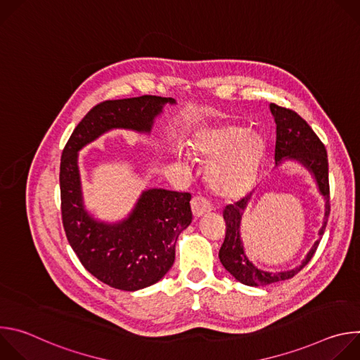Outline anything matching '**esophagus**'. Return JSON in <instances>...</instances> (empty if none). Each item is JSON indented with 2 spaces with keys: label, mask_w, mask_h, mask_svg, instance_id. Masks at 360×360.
Here are the masks:
<instances>
[{
  "label": "esophagus",
  "mask_w": 360,
  "mask_h": 360,
  "mask_svg": "<svg viewBox=\"0 0 360 360\" xmlns=\"http://www.w3.org/2000/svg\"><path fill=\"white\" fill-rule=\"evenodd\" d=\"M191 208H192L193 217L200 218L203 214H208L212 211V205L210 203V200L207 198L198 195V196H193V199L191 202Z\"/></svg>",
  "instance_id": "1"
}]
</instances>
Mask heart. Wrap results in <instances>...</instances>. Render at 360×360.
<instances>
[{"label": "heart", "instance_id": "obj_1", "mask_svg": "<svg viewBox=\"0 0 360 360\" xmlns=\"http://www.w3.org/2000/svg\"><path fill=\"white\" fill-rule=\"evenodd\" d=\"M191 146L196 157L212 162L208 181L219 196L238 199L253 188L265 152L259 132L236 125L203 128L193 135ZM174 153L178 158L185 157L181 145L174 146Z\"/></svg>", "mask_w": 360, "mask_h": 360}]
</instances>
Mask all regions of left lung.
Wrapping results in <instances>:
<instances>
[{"instance_id": "8db88e82", "label": "left lung", "mask_w": 360, "mask_h": 360, "mask_svg": "<svg viewBox=\"0 0 360 360\" xmlns=\"http://www.w3.org/2000/svg\"><path fill=\"white\" fill-rule=\"evenodd\" d=\"M269 108L276 124L275 168L283 164L285 161H296L312 174L318 185L319 193L323 196L325 200V217L322 228L319 229V236L322 238L330 212L328 155L325 145L321 142L314 129L295 111L279 107L276 104H271ZM250 196L252 193L242 198L233 205H228L224 211V219L226 222V235L219 249L221 264L238 282L248 286H265L293 278L312 259L314 253L318 249L319 240H316L311 250L306 253L302 264L290 271L275 274L262 271L258 266H255L246 256L243 242L240 239V222L248 203L250 202Z\"/></svg>"}]
</instances>
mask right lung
Segmentation results:
<instances>
[{"label": "right lung", "mask_w": 360, "mask_h": 360, "mask_svg": "<svg viewBox=\"0 0 360 360\" xmlns=\"http://www.w3.org/2000/svg\"><path fill=\"white\" fill-rule=\"evenodd\" d=\"M174 98L142 95L104 101L77 125L61 157V214L67 239L84 268L105 285L139 290L161 281L175 261L179 233L192 222L191 193L146 189L131 214L115 224L95 219L82 198L78 152L111 129L150 134Z\"/></svg>", "instance_id": "1"}]
</instances>
